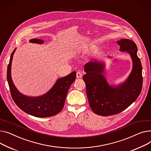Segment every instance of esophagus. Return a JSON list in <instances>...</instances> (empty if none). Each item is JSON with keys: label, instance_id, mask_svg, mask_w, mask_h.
I'll use <instances>...</instances> for the list:
<instances>
[{"label": "esophagus", "instance_id": "1", "mask_svg": "<svg viewBox=\"0 0 151 151\" xmlns=\"http://www.w3.org/2000/svg\"><path fill=\"white\" fill-rule=\"evenodd\" d=\"M82 76H83V75H82V73H81V72H78L76 73V77H77L78 78H81L82 77Z\"/></svg>", "mask_w": 151, "mask_h": 151}]
</instances>
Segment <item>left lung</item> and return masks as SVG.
<instances>
[{
	"mask_svg": "<svg viewBox=\"0 0 151 151\" xmlns=\"http://www.w3.org/2000/svg\"><path fill=\"white\" fill-rule=\"evenodd\" d=\"M121 52H127L133 63L132 72L126 81L118 87L109 86L103 75V63L92 61L84 66L83 80L92 111L101 116H110L123 112L131 105L141 93L143 86L142 66L138 57L137 47L131 40L116 41Z\"/></svg>",
	"mask_w": 151,
	"mask_h": 151,
	"instance_id": "obj_1",
	"label": "left lung"
}]
</instances>
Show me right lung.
Returning a JSON list of instances; mask_svg holds the SVG:
<instances>
[{"mask_svg":"<svg viewBox=\"0 0 151 151\" xmlns=\"http://www.w3.org/2000/svg\"><path fill=\"white\" fill-rule=\"evenodd\" d=\"M32 43L42 44V40L32 39ZM16 48L13 50L7 67V81L10 92L16 104L25 113L39 118L50 117L61 111L65 101L68 90L76 79V73L73 72L58 81L45 95L38 97H28L20 93L14 86L11 76L12 61Z\"/></svg>","mask_w":151,"mask_h":151,"instance_id":"obj_1","label":"right lung"}]
</instances>
